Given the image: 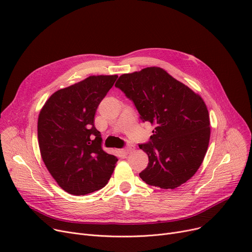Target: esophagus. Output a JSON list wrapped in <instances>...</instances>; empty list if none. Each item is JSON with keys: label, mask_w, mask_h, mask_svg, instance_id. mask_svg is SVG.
Masks as SVG:
<instances>
[{"label": "esophagus", "mask_w": 252, "mask_h": 252, "mask_svg": "<svg viewBox=\"0 0 252 252\" xmlns=\"http://www.w3.org/2000/svg\"><path fill=\"white\" fill-rule=\"evenodd\" d=\"M131 150H133V148H131L130 146H127V147H126V148L123 150V152H124L125 154H128Z\"/></svg>", "instance_id": "esophagus-1"}]
</instances>
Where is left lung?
<instances>
[{
	"mask_svg": "<svg viewBox=\"0 0 252 252\" xmlns=\"http://www.w3.org/2000/svg\"><path fill=\"white\" fill-rule=\"evenodd\" d=\"M115 87L134 102L143 122L154 126L146 144L149 158L139 174L148 185L175 189L201 165L210 138L208 110L202 98L160 67L119 76Z\"/></svg>",
	"mask_w": 252,
	"mask_h": 252,
	"instance_id": "left-lung-1",
	"label": "left lung"
}]
</instances>
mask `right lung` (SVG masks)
<instances>
[{
    "label": "right lung",
    "mask_w": 252,
    "mask_h": 252,
    "mask_svg": "<svg viewBox=\"0 0 252 252\" xmlns=\"http://www.w3.org/2000/svg\"><path fill=\"white\" fill-rule=\"evenodd\" d=\"M117 75H92L55 92L37 119V140L43 161L59 186L73 195L98 191L108 183L117 157L101 146L95 127L100 102Z\"/></svg>",
    "instance_id": "obj_1"
}]
</instances>
